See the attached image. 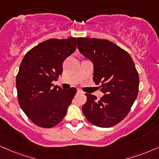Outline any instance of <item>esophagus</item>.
I'll list each match as a JSON object with an SVG mask.
<instances>
[{"label":"esophagus","mask_w":159,"mask_h":159,"mask_svg":"<svg viewBox=\"0 0 159 159\" xmlns=\"http://www.w3.org/2000/svg\"><path fill=\"white\" fill-rule=\"evenodd\" d=\"M83 93V91H80V90H77V93Z\"/></svg>","instance_id":"34e87169"}]
</instances>
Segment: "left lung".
<instances>
[{
	"instance_id": "obj_1",
	"label": "left lung",
	"mask_w": 159,
	"mask_h": 159,
	"mask_svg": "<svg viewBox=\"0 0 159 159\" xmlns=\"http://www.w3.org/2000/svg\"><path fill=\"white\" fill-rule=\"evenodd\" d=\"M77 48L93 62V80L105 93L99 100L85 93L83 113L96 126H114L128 114L138 95L139 77L134 62L126 51L107 40L78 38Z\"/></svg>"
}]
</instances>
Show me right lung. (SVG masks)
I'll return each mask as SVG.
<instances>
[{"label":"right lung","instance_id":"add662e5","mask_svg":"<svg viewBox=\"0 0 159 159\" xmlns=\"http://www.w3.org/2000/svg\"><path fill=\"white\" fill-rule=\"evenodd\" d=\"M76 48V38L49 39L29 50L23 57L16 76L17 99L34 125L50 128L66 115L76 89L53 88L52 82L61 75L64 60Z\"/></svg>","mask_w":159,"mask_h":159}]
</instances>
